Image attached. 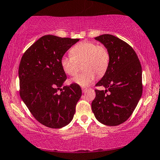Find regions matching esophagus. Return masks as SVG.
<instances>
[{"mask_svg":"<svg viewBox=\"0 0 160 160\" xmlns=\"http://www.w3.org/2000/svg\"><path fill=\"white\" fill-rule=\"evenodd\" d=\"M87 88H82V93H85V92L87 91Z\"/></svg>","mask_w":160,"mask_h":160,"instance_id":"1","label":"esophagus"}]
</instances>
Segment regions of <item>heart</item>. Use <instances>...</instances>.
I'll return each mask as SVG.
<instances>
[{
	"label": "heart",
	"instance_id": "obj_1",
	"mask_svg": "<svg viewBox=\"0 0 160 160\" xmlns=\"http://www.w3.org/2000/svg\"><path fill=\"white\" fill-rule=\"evenodd\" d=\"M71 56H63L61 66L63 71L69 76H75L82 64L84 69L72 79V82L81 87H88L98 76L104 75L109 64V53L103 46H97L95 42L82 41L76 44L70 50Z\"/></svg>",
	"mask_w": 160,
	"mask_h": 160
}]
</instances>
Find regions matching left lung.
Masks as SVG:
<instances>
[{
  "label": "left lung",
  "instance_id": "1",
  "mask_svg": "<svg viewBox=\"0 0 160 160\" xmlns=\"http://www.w3.org/2000/svg\"><path fill=\"white\" fill-rule=\"evenodd\" d=\"M107 48L109 64L97 86L105 91L96 90V98L91 108L98 122L116 126L130 118L142 95V69L131 46L115 36L109 34L95 38ZM107 91L109 94H106Z\"/></svg>",
  "mask_w": 160,
  "mask_h": 160
}]
</instances>
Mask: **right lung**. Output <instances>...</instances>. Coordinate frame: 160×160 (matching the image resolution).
<instances>
[{
	"instance_id": "1",
	"label": "right lung",
	"mask_w": 160,
	"mask_h": 160,
	"mask_svg": "<svg viewBox=\"0 0 160 160\" xmlns=\"http://www.w3.org/2000/svg\"><path fill=\"white\" fill-rule=\"evenodd\" d=\"M78 41L79 39L44 35L22 57L20 96L34 118L46 127L61 128L68 125L82 96L79 85L63 86L67 75L61 66V58ZM58 89L62 91L59 94Z\"/></svg>"
}]
</instances>
